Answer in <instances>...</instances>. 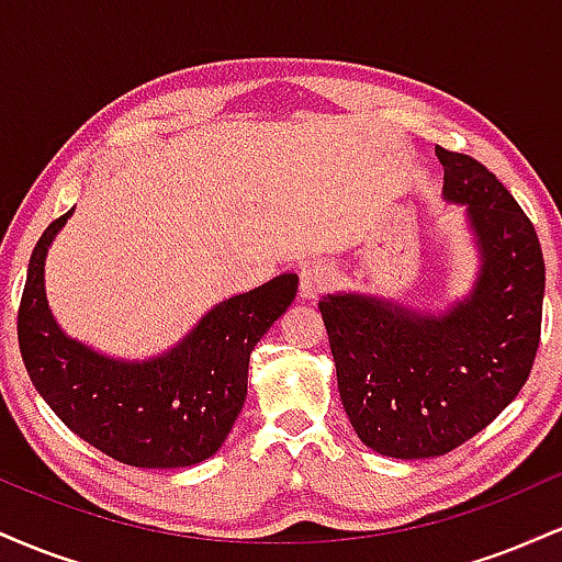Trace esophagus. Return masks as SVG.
Masks as SVG:
<instances>
[{
  "mask_svg": "<svg viewBox=\"0 0 562 562\" xmlns=\"http://www.w3.org/2000/svg\"><path fill=\"white\" fill-rule=\"evenodd\" d=\"M335 285V272L327 263L314 261L308 267H303L301 272V295L303 299H319L322 293L333 290Z\"/></svg>",
  "mask_w": 562,
  "mask_h": 562,
  "instance_id": "34e87169",
  "label": "esophagus"
}]
</instances>
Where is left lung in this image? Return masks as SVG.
Wrapping results in <instances>:
<instances>
[{
	"label": "left lung",
	"instance_id": "obj_1",
	"mask_svg": "<svg viewBox=\"0 0 562 562\" xmlns=\"http://www.w3.org/2000/svg\"><path fill=\"white\" fill-rule=\"evenodd\" d=\"M436 156L443 198L465 205L481 250L468 299L438 317L359 293L319 301L348 420L398 460L447 454L486 428L526 385L541 335L544 256L531 218L475 158Z\"/></svg>",
	"mask_w": 562,
	"mask_h": 562
}]
</instances>
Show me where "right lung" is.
<instances>
[{
  "label": "right lung",
  "instance_id": "add662e5",
  "mask_svg": "<svg viewBox=\"0 0 562 562\" xmlns=\"http://www.w3.org/2000/svg\"><path fill=\"white\" fill-rule=\"evenodd\" d=\"M74 209L38 237L29 261L18 344L31 383L76 436L134 468H190L216 454L248 393V362L285 314L299 277L216 303L171 351L147 362L102 357L57 327L44 293L49 243Z\"/></svg>",
  "mask_w": 562,
  "mask_h": 562
}]
</instances>
